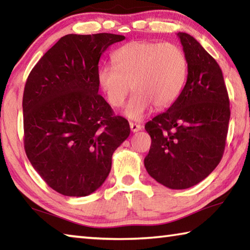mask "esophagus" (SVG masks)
Returning <instances> with one entry per match:
<instances>
[{
    "instance_id": "34e87169",
    "label": "esophagus",
    "mask_w": 250,
    "mask_h": 250,
    "mask_svg": "<svg viewBox=\"0 0 250 250\" xmlns=\"http://www.w3.org/2000/svg\"><path fill=\"white\" fill-rule=\"evenodd\" d=\"M130 129L132 132H138V131H140L142 129V125L134 124V122H130Z\"/></svg>"
}]
</instances>
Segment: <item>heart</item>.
Masks as SVG:
<instances>
[{
  "label": "heart",
  "instance_id": "heart-1",
  "mask_svg": "<svg viewBox=\"0 0 250 250\" xmlns=\"http://www.w3.org/2000/svg\"><path fill=\"white\" fill-rule=\"evenodd\" d=\"M112 66L100 67L98 84L110 105L125 104L132 87L134 91L125 108V116L141 120L151 108L164 109L179 98L188 73L184 50L172 43L133 41L112 54Z\"/></svg>",
  "mask_w": 250,
  "mask_h": 250
}]
</instances>
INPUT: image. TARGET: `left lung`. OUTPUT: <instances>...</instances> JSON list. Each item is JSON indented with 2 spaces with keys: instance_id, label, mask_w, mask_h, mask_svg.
Returning <instances> with one entry per match:
<instances>
[{
  "instance_id": "left-lung-1",
  "label": "left lung",
  "mask_w": 250,
  "mask_h": 250,
  "mask_svg": "<svg viewBox=\"0 0 250 250\" xmlns=\"http://www.w3.org/2000/svg\"><path fill=\"white\" fill-rule=\"evenodd\" d=\"M177 36L188 62V80L166 112L146 124L151 137L145 167L172 189L192 188L221 162L229 124V98L217 62L193 36Z\"/></svg>"
}]
</instances>
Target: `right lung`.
I'll return each instance as SVG.
<instances>
[{
    "mask_svg": "<svg viewBox=\"0 0 250 250\" xmlns=\"http://www.w3.org/2000/svg\"><path fill=\"white\" fill-rule=\"evenodd\" d=\"M125 36L68 34L28 75L23 95L24 147L49 188L65 196L97 191L111 170L113 152L130 134L98 94L99 59Z\"/></svg>",
    "mask_w": 250,
    "mask_h": 250,
    "instance_id": "1",
    "label": "right lung"
}]
</instances>
